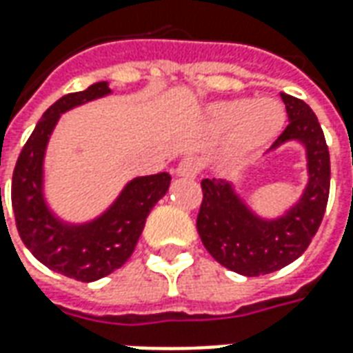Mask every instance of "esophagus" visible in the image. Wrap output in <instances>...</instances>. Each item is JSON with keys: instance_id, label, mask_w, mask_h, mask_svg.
<instances>
[{"instance_id": "34e87169", "label": "esophagus", "mask_w": 353, "mask_h": 353, "mask_svg": "<svg viewBox=\"0 0 353 353\" xmlns=\"http://www.w3.org/2000/svg\"><path fill=\"white\" fill-rule=\"evenodd\" d=\"M200 172V162L194 157H185L183 161L177 164L176 174L181 177H194Z\"/></svg>"}]
</instances>
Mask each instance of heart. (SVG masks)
<instances>
[{"label":"heart","mask_w":353,"mask_h":353,"mask_svg":"<svg viewBox=\"0 0 353 353\" xmlns=\"http://www.w3.org/2000/svg\"><path fill=\"white\" fill-rule=\"evenodd\" d=\"M215 124L223 130L234 128V147L238 151H252L265 145L281 130L285 119L283 108L276 100H229L212 109Z\"/></svg>","instance_id":"obj_1"}]
</instances>
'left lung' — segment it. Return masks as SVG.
Masks as SVG:
<instances>
[{
  "label": "left lung",
  "instance_id": "8db88e82",
  "mask_svg": "<svg viewBox=\"0 0 353 353\" xmlns=\"http://www.w3.org/2000/svg\"><path fill=\"white\" fill-rule=\"evenodd\" d=\"M289 124L272 147L301 139L308 149L310 183L304 196L285 217L266 223L252 215L229 183L202 179V202L196 215L200 240L219 265L244 276H263L280 270L310 245L318 232L331 183V162L325 136L308 103L281 92Z\"/></svg>",
  "mask_w": 353,
  "mask_h": 353
}]
</instances>
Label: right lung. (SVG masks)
<instances>
[{"instance_id": "obj_1", "label": "right lung", "mask_w": 353, "mask_h": 353, "mask_svg": "<svg viewBox=\"0 0 353 353\" xmlns=\"http://www.w3.org/2000/svg\"><path fill=\"white\" fill-rule=\"evenodd\" d=\"M109 92L105 83H94L83 92L62 96L52 103L22 147L12 172L11 202L22 242L43 265L77 281L108 276L130 259L151 208L166 194V172L138 177L126 185L108 214L85 227H64L45 208L41 164L45 145L60 113Z\"/></svg>"}]
</instances>
